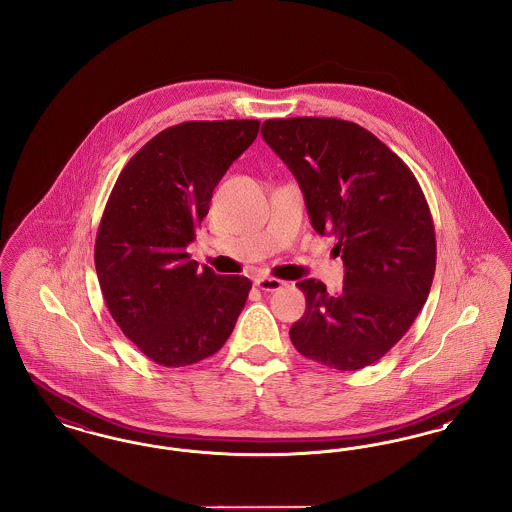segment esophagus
<instances>
[{
	"label": "esophagus",
	"instance_id": "34e87169",
	"mask_svg": "<svg viewBox=\"0 0 512 512\" xmlns=\"http://www.w3.org/2000/svg\"><path fill=\"white\" fill-rule=\"evenodd\" d=\"M255 286H257L259 290H263V292H276V290H280V288L284 286V282L278 280V278L261 276V278H255Z\"/></svg>",
	"mask_w": 512,
	"mask_h": 512
}]
</instances>
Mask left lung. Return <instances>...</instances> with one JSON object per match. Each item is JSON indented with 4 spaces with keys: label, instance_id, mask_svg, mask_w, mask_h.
<instances>
[{
    "label": "left lung",
    "instance_id": "obj_1",
    "mask_svg": "<svg viewBox=\"0 0 512 512\" xmlns=\"http://www.w3.org/2000/svg\"><path fill=\"white\" fill-rule=\"evenodd\" d=\"M261 134L288 165L318 234L334 236L345 274L338 293L307 278L293 347L336 370L380 361L411 328L436 272L430 207L411 169L355 122L268 119Z\"/></svg>",
    "mask_w": 512,
    "mask_h": 512
}]
</instances>
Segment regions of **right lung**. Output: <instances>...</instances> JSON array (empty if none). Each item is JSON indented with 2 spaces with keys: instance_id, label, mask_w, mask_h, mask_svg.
Here are the masks:
<instances>
[{
  "instance_id": "obj_1",
  "label": "right lung",
  "mask_w": 512,
  "mask_h": 512,
  "mask_svg": "<svg viewBox=\"0 0 512 512\" xmlns=\"http://www.w3.org/2000/svg\"><path fill=\"white\" fill-rule=\"evenodd\" d=\"M259 126L245 119L169 126L126 163L107 199L94 249L99 288L122 334L157 365L215 355L244 309L249 278L197 268L186 247Z\"/></svg>"
}]
</instances>
